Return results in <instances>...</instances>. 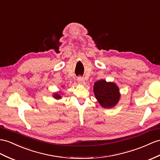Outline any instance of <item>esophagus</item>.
Instances as JSON below:
<instances>
[{
	"label": "esophagus",
	"mask_w": 160,
	"mask_h": 160,
	"mask_svg": "<svg viewBox=\"0 0 160 160\" xmlns=\"http://www.w3.org/2000/svg\"><path fill=\"white\" fill-rule=\"evenodd\" d=\"M78 82L80 84H84V82H85L84 79L82 77H81V76H79L78 78Z\"/></svg>",
	"instance_id": "34e87169"
}]
</instances>
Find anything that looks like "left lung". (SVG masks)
<instances>
[{"label": "left lung", "instance_id": "1", "mask_svg": "<svg viewBox=\"0 0 160 160\" xmlns=\"http://www.w3.org/2000/svg\"><path fill=\"white\" fill-rule=\"evenodd\" d=\"M94 92L102 107L108 108L115 106L120 97L117 85L104 80L96 82L94 84Z\"/></svg>", "mask_w": 160, "mask_h": 160}]
</instances>
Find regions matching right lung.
I'll return each mask as SVG.
<instances>
[{"instance_id": "1", "label": "right lung", "mask_w": 160, "mask_h": 160, "mask_svg": "<svg viewBox=\"0 0 160 160\" xmlns=\"http://www.w3.org/2000/svg\"><path fill=\"white\" fill-rule=\"evenodd\" d=\"M54 97H55V98H56V99H59V98H61V96L59 95H58V94H55Z\"/></svg>"}]
</instances>
